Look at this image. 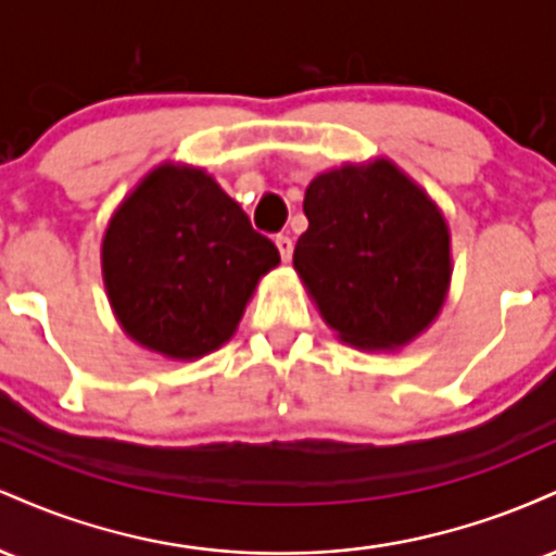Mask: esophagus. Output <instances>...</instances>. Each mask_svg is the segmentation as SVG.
Here are the masks:
<instances>
[{"instance_id": "34e87169", "label": "esophagus", "mask_w": 556, "mask_h": 556, "mask_svg": "<svg viewBox=\"0 0 556 556\" xmlns=\"http://www.w3.org/2000/svg\"><path fill=\"white\" fill-rule=\"evenodd\" d=\"M277 248H279V256H282V261H290L292 258V240L287 238V235H277Z\"/></svg>"}]
</instances>
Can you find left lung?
<instances>
[{"mask_svg": "<svg viewBox=\"0 0 556 556\" xmlns=\"http://www.w3.org/2000/svg\"><path fill=\"white\" fill-rule=\"evenodd\" d=\"M292 264L324 321L363 350H394L437 318L450 290V229L387 159L344 164L305 190Z\"/></svg>", "mask_w": 556, "mask_h": 556, "instance_id": "8db88e82", "label": "left lung"}]
</instances>
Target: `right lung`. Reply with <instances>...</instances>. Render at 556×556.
Masks as SVG:
<instances>
[{"label":"right lung","mask_w":556,"mask_h":556,"mask_svg":"<svg viewBox=\"0 0 556 556\" xmlns=\"http://www.w3.org/2000/svg\"><path fill=\"white\" fill-rule=\"evenodd\" d=\"M277 245L203 169L162 164L119 203L101 245L114 316L143 348L193 361L238 329Z\"/></svg>","instance_id":"add662e5"}]
</instances>
